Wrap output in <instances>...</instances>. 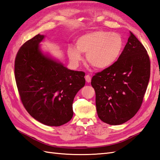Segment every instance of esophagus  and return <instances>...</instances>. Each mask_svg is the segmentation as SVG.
Returning <instances> with one entry per match:
<instances>
[{"instance_id": "1", "label": "esophagus", "mask_w": 160, "mask_h": 160, "mask_svg": "<svg viewBox=\"0 0 160 160\" xmlns=\"http://www.w3.org/2000/svg\"><path fill=\"white\" fill-rule=\"evenodd\" d=\"M85 80L87 82H91V76H89V75H87V76H85Z\"/></svg>"}]
</instances>
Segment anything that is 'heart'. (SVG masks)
<instances>
[{
  "label": "heart",
  "mask_w": 160,
  "mask_h": 160,
  "mask_svg": "<svg viewBox=\"0 0 160 160\" xmlns=\"http://www.w3.org/2000/svg\"><path fill=\"white\" fill-rule=\"evenodd\" d=\"M76 48L69 47L68 54L73 63L82 60L81 53H87V60L91 66L99 69H106L116 62L123 49L122 36L116 33L96 31L78 38Z\"/></svg>",
  "instance_id": "b5f03b06"
}]
</instances>
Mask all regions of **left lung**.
<instances>
[{"label":"left lung","instance_id":"obj_1","mask_svg":"<svg viewBox=\"0 0 160 160\" xmlns=\"http://www.w3.org/2000/svg\"><path fill=\"white\" fill-rule=\"evenodd\" d=\"M130 33L116 62L91 79L98 117L111 125L123 124L137 113L150 78L151 62L147 51Z\"/></svg>","mask_w":160,"mask_h":160}]
</instances>
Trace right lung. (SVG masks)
I'll use <instances>...</instances> for the list:
<instances>
[{"label": "right lung", "instance_id": "right-lung-1", "mask_svg": "<svg viewBox=\"0 0 160 160\" xmlns=\"http://www.w3.org/2000/svg\"><path fill=\"white\" fill-rule=\"evenodd\" d=\"M38 34L25 42L16 54L14 74L24 107L42 124L59 127L73 117V102L85 84L83 71L68 69L43 55Z\"/></svg>", "mask_w": 160, "mask_h": 160}]
</instances>
